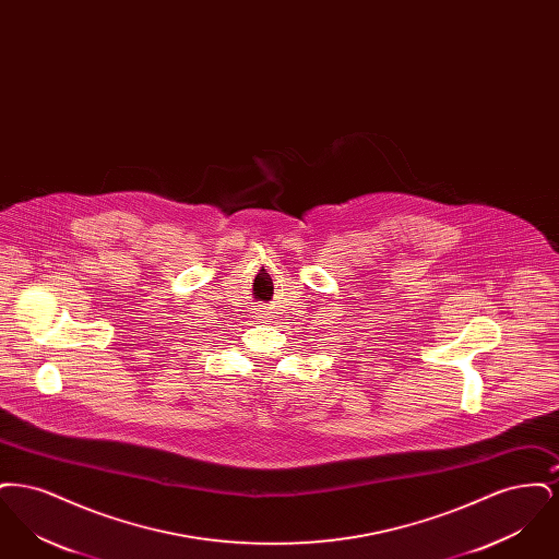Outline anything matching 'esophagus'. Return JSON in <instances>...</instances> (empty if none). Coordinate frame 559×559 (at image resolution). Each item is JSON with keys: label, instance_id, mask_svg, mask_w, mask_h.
<instances>
[{"label": "esophagus", "instance_id": "1", "mask_svg": "<svg viewBox=\"0 0 559 559\" xmlns=\"http://www.w3.org/2000/svg\"><path fill=\"white\" fill-rule=\"evenodd\" d=\"M266 317H267L266 308H258V310H255V319L264 320V319H266Z\"/></svg>", "mask_w": 559, "mask_h": 559}]
</instances>
